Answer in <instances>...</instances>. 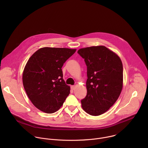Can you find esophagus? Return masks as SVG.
Wrapping results in <instances>:
<instances>
[{
    "label": "esophagus",
    "instance_id": "obj_1",
    "mask_svg": "<svg viewBox=\"0 0 148 148\" xmlns=\"http://www.w3.org/2000/svg\"><path fill=\"white\" fill-rule=\"evenodd\" d=\"M71 89L72 90H74L75 89V86H71Z\"/></svg>",
    "mask_w": 148,
    "mask_h": 148
}]
</instances>
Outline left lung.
Here are the masks:
<instances>
[{
  "mask_svg": "<svg viewBox=\"0 0 148 148\" xmlns=\"http://www.w3.org/2000/svg\"><path fill=\"white\" fill-rule=\"evenodd\" d=\"M77 53L87 67V94L81 101L88 114L107 112L118 99L123 86V66L120 58L105 46L79 49Z\"/></svg>",
  "mask_w": 148,
  "mask_h": 148,
  "instance_id": "1",
  "label": "left lung"
}]
</instances>
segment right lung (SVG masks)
<instances>
[{
    "mask_svg": "<svg viewBox=\"0 0 148 148\" xmlns=\"http://www.w3.org/2000/svg\"><path fill=\"white\" fill-rule=\"evenodd\" d=\"M75 49L43 47L29 59L23 73L26 94L34 106L47 114L56 112L70 92L62 67Z\"/></svg>",
    "mask_w": 148,
    "mask_h": 148,
    "instance_id": "1",
    "label": "right lung"
}]
</instances>
